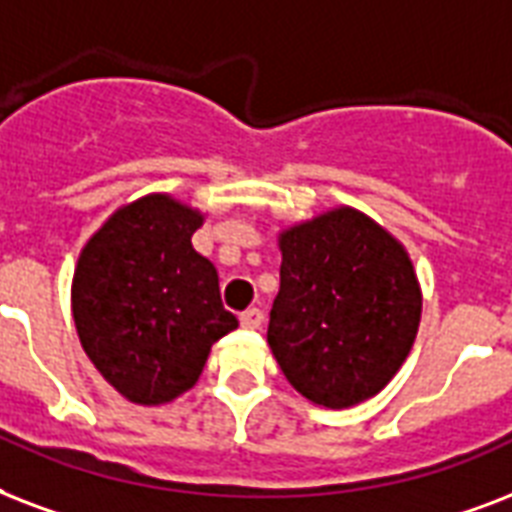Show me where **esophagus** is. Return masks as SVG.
Returning <instances> with one entry per match:
<instances>
[{"instance_id": "obj_1", "label": "esophagus", "mask_w": 512, "mask_h": 512, "mask_svg": "<svg viewBox=\"0 0 512 512\" xmlns=\"http://www.w3.org/2000/svg\"><path fill=\"white\" fill-rule=\"evenodd\" d=\"M261 323H264V312L256 310V307H251V310H245L243 315H240V326L243 328L256 331V328H261Z\"/></svg>"}]
</instances>
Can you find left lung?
<instances>
[{"label": "left lung", "instance_id": "obj_1", "mask_svg": "<svg viewBox=\"0 0 512 512\" xmlns=\"http://www.w3.org/2000/svg\"><path fill=\"white\" fill-rule=\"evenodd\" d=\"M280 291L267 342L293 390L347 408L390 382L411 352L422 293L403 245L336 208L280 235Z\"/></svg>", "mask_w": 512, "mask_h": 512}]
</instances>
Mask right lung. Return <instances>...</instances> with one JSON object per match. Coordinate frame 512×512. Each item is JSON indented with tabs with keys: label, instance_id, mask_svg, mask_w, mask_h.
Returning a JSON list of instances; mask_svg holds the SVG:
<instances>
[{
	"label": "right lung",
	"instance_id": "right-lung-1",
	"mask_svg": "<svg viewBox=\"0 0 512 512\" xmlns=\"http://www.w3.org/2000/svg\"><path fill=\"white\" fill-rule=\"evenodd\" d=\"M200 224L192 208L149 194L114 213L79 253V342L106 382L141 406L189 390L213 342L237 328L216 267L192 248Z\"/></svg>",
	"mask_w": 512,
	"mask_h": 512
}]
</instances>
